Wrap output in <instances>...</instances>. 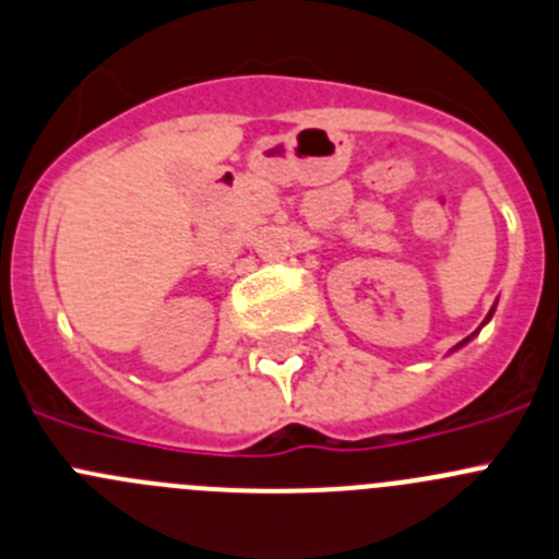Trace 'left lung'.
<instances>
[{"instance_id":"1","label":"left lung","mask_w":559,"mask_h":559,"mask_svg":"<svg viewBox=\"0 0 559 559\" xmlns=\"http://www.w3.org/2000/svg\"><path fill=\"white\" fill-rule=\"evenodd\" d=\"M488 320H491V314H488Z\"/></svg>"}]
</instances>
